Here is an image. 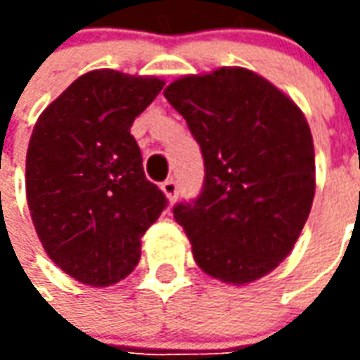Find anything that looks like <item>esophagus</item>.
Instances as JSON below:
<instances>
[{
    "label": "esophagus",
    "instance_id": "esophagus-1",
    "mask_svg": "<svg viewBox=\"0 0 360 360\" xmlns=\"http://www.w3.org/2000/svg\"><path fill=\"white\" fill-rule=\"evenodd\" d=\"M162 191H164V195L167 196V200L169 202H175V198L179 195V187H177V181L175 179H167L162 183Z\"/></svg>",
    "mask_w": 360,
    "mask_h": 360
}]
</instances>
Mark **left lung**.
<instances>
[{
	"label": "left lung",
	"instance_id": "8db88e82",
	"mask_svg": "<svg viewBox=\"0 0 360 360\" xmlns=\"http://www.w3.org/2000/svg\"><path fill=\"white\" fill-rule=\"evenodd\" d=\"M204 158V185L173 216L196 264L249 283L291 252L314 198V144L302 111L243 67L193 75L164 90Z\"/></svg>",
	"mask_w": 360,
	"mask_h": 360
}]
</instances>
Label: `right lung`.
<instances>
[{
	"label": "right lung",
	"instance_id": "add662e5",
	"mask_svg": "<svg viewBox=\"0 0 360 360\" xmlns=\"http://www.w3.org/2000/svg\"><path fill=\"white\" fill-rule=\"evenodd\" d=\"M162 89L156 77L90 71L36 121L27 152L30 216L48 257L86 285L129 276L141 237L167 206L131 134Z\"/></svg>",
	"mask_w": 360,
	"mask_h": 360
}]
</instances>
